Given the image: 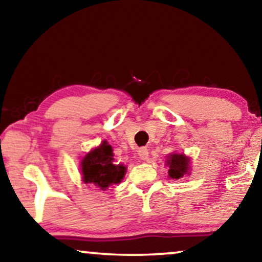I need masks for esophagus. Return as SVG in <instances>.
I'll return each instance as SVG.
<instances>
[{
    "label": "esophagus",
    "mask_w": 262,
    "mask_h": 262,
    "mask_svg": "<svg viewBox=\"0 0 262 262\" xmlns=\"http://www.w3.org/2000/svg\"><path fill=\"white\" fill-rule=\"evenodd\" d=\"M139 156L141 160L143 161H147L148 160V156H149V151L147 148H140L139 149Z\"/></svg>",
    "instance_id": "1"
}]
</instances>
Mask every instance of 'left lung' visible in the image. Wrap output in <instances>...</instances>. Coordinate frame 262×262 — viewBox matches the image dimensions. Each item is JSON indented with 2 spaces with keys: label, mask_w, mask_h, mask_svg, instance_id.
Instances as JSON below:
<instances>
[{
  "label": "left lung",
  "mask_w": 262,
  "mask_h": 262,
  "mask_svg": "<svg viewBox=\"0 0 262 262\" xmlns=\"http://www.w3.org/2000/svg\"><path fill=\"white\" fill-rule=\"evenodd\" d=\"M168 175L172 180H180L185 175H189L190 159L184 154H170L167 159Z\"/></svg>",
  "instance_id": "1"
}]
</instances>
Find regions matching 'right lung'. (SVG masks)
<instances>
[{
  "label": "right lung",
  "instance_id": "1",
  "mask_svg": "<svg viewBox=\"0 0 262 262\" xmlns=\"http://www.w3.org/2000/svg\"><path fill=\"white\" fill-rule=\"evenodd\" d=\"M113 149L102 141L100 146L87 152L80 162L82 182L90 183L101 190H106L110 185L119 184L126 173L123 164H114Z\"/></svg>",
  "mask_w": 262,
  "mask_h": 262
}]
</instances>
